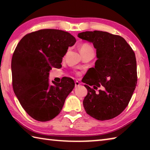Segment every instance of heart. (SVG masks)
<instances>
[{"label": "heart", "instance_id": "b5f03b06", "mask_svg": "<svg viewBox=\"0 0 150 150\" xmlns=\"http://www.w3.org/2000/svg\"><path fill=\"white\" fill-rule=\"evenodd\" d=\"M82 59H83V61H86V60H87V59H85V57H83V58H82Z\"/></svg>", "mask_w": 150, "mask_h": 150}]
</instances>
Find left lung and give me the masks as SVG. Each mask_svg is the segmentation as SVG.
Here are the masks:
<instances>
[{
    "label": "left lung",
    "mask_w": 150,
    "mask_h": 150,
    "mask_svg": "<svg viewBox=\"0 0 150 150\" xmlns=\"http://www.w3.org/2000/svg\"><path fill=\"white\" fill-rule=\"evenodd\" d=\"M75 42L67 32L43 29L24 35L18 44L12 58V87L22 108L34 120L54 118L72 91V79L50 82L49 72L62 67L63 57Z\"/></svg>",
    "instance_id": "left-lung-1"
}]
</instances>
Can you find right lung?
<instances>
[{"label": "right lung", "instance_id": "right-lung-1", "mask_svg": "<svg viewBox=\"0 0 150 150\" xmlns=\"http://www.w3.org/2000/svg\"><path fill=\"white\" fill-rule=\"evenodd\" d=\"M82 40L92 42L97 60L91 68L90 86L83 100L88 115L98 120L115 118L128 106L137 83L135 54L122 37L106 32H84L78 34ZM88 84V83H87Z\"/></svg>", "mask_w": 150, "mask_h": 150}]
</instances>
